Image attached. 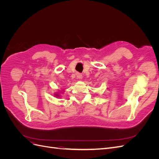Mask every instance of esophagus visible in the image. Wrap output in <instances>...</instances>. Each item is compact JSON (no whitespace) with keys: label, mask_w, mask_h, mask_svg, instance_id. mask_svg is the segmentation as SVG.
Returning <instances> with one entry per match:
<instances>
[{"label":"esophagus","mask_w":159,"mask_h":159,"mask_svg":"<svg viewBox=\"0 0 159 159\" xmlns=\"http://www.w3.org/2000/svg\"><path fill=\"white\" fill-rule=\"evenodd\" d=\"M76 76H77V78H78V79H81L82 78V75H81V74H80V73H78L76 74Z\"/></svg>","instance_id":"34e87169"}]
</instances>
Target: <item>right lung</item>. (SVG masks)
Returning <instances> with one entry per match:
<instances>
[{"instance_id":"add662e5","label":"right lung","mask_w":159,"mask_h":159,"mask_svg":"<svg viewBox=\"0 0 159 159\" xmlns=\"http://www.w3.org/2000/svg\"><path fill=\"white\" fill-rule=\"evenodd\" d=\"M61 92V91H60V92H58V93H55V94H54V96L55 97H56V98H60L61 97V95H60V93Z\"/></svg>"}]
</instances>
